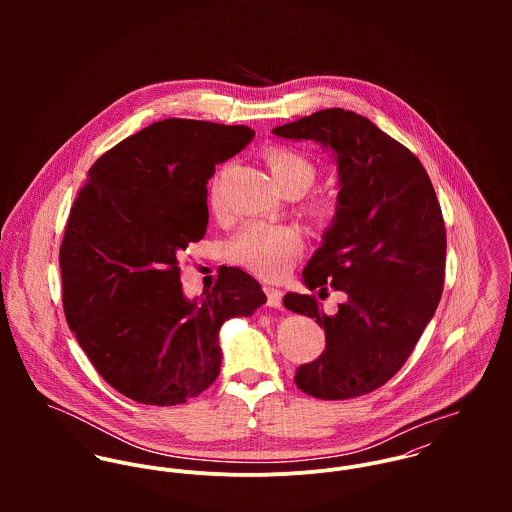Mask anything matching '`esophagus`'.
I'll return each instance as SVG.
<instances>
[{
  "label": "esophagus",
  "instance_id": "esophagus-1",
  "mask_svg": "<svg viewBox=\"0 0 512 512\" xmlns=\"http://www.w3.org/2000/svg\"><path fill=\"white\" fill-rule=\"evenodd\" d=\"M264 292H266V303L270 307H282V297H284L282 290H278V288H264Z\"/></svg>",
  "mask_w": 512,
  "mask_h": 512
}]
</instances>
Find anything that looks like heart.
Masks as SVG:
<instances>
[{
  "label": "heart",
  "mask_w": 512,
  "mask_h": 512,
  "mask_svg": "<svg viewBox=\"0 0 512 512\" xmlns=\"http://www.w3.org/2000/svg\"><path fill=\"white\" fill-rule=\"evenodd\" d=\"M274 183L282 193L303 195L317 179V165L309 155L293 147H272L264 155ZM211 203L220 207L219 181L211 187ZM337 199L315 197L305 205V211L317 220H331L337 215ZM301 234L288 224L250 222L246 224L226 246L228 258L244 270L276 280L284 276L292 266L295 256L301 252Z\"/></svg>",
  "instance_id": "heart-1"
}]
</instances>
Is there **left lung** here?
<instances>
[{
  "label": "left lung",
  "instance_id": "obj_1",
  "mask_svg": "<svg viewBox=\"0 0 512 512\" xmlns=\"http://www.w3.org/2000/svg\"><path fill=\"white\" fill-rule=\"evenodd\" d=\"M274 134L331 147L341 177L333 226L303 280L349 301L329 317L315 295H284L325 329L323 353L297 366L295 384L321 400L357 398L404 366L436 313L447 248L438 197L420 159L361 114L327 108Z\"/></svg>",
  "mask_w": 512,
  "mask_h": 512
}]
</instances>
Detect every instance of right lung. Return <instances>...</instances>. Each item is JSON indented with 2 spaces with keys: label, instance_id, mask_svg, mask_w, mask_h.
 Listing matches in <instances>:
<instances>
[{
  "label": "right lung",
  "instance_id": "obj_1",
  "mask_svg": "<svg viewBox=\"0 0 512 512\" xmlns=\"http://www.w3.org/2000/svg\"><path fill=\"white\" fill-rule=\"evenodd\" d=\"M252 138L248 126L155 122L100 155L74 199L59 250L65 317L100 376L140 404L207 390L220 372V325L266 303L238 268L189 301L179 268L205 236L215 165Z\"/></svg>",
  "mask_w": 512,
  "mask_h": 512
}]
</instances>
